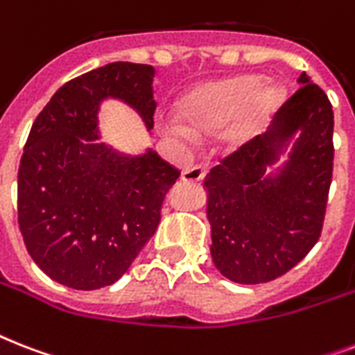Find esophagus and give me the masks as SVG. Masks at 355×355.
Wrapping results in <instances>:
<instances>
[{
  "label": "esophagus",
  "instance_id": "obj_1",
  "mask_svg": "<svg viewBox=\"0 0 355 355\" xmlns=\"http://www.w3.org/2000/svg\"><path fill=\"white\" fill-rule=\"evenodd\" d=\"M206 173H208V169H206L205 166H193L182 173V180L186 184L200 182V180L206 177Z\"/></svg>",
  "mask_w": 355,
  "mask_h": 355
}]
</instances>
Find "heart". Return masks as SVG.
Instances as JSON below:
<instances>
[{
    "label": "heart",
    "instance_id": "b5f03b06",
    "mask_svg": "<svg viewBox=\"0 0 355 355\" xmlns=\"http://www.w3.org/2000/svg\"><path fill=\"white\" fill-rule=\"evenodd\" d=\"M280 103V88L261 86L258 75H241L189 92L180 103V118L195 132H216L227 127L230 141H245L269 121ZM171 128L182 136L188 134L182 123L175 121Z\"/></svg>",
    "mask_w": 355,
    "mask_h": 355
}]
</instances>
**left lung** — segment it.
Instances as JSON below:
<instances>
[{"instance_id": "1", "label": "left lung", "mask_w": 355, "mask_h": 355, "mask_svg": "<svg viewBox=\"0 0 355 355\" xmlns=\"http://www.w3.org/2000/svg\"><path fill=\"white\" fill-rule=\"evenodd\" d=\"M265 136H254L206 175L211 258L237 284L276 280L319 241L334 173V110L324 90L298 77ZM297 130L290 162L263 179L284 141Z\"/></svg>"}]
</instances>
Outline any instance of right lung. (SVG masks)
<instances>
[{"label": "right lung", "instance_id": "1", "mask_svg": "<svg viewBox=\"0 0 355 355\" xmlns=\"http://www.w3.org/2000/svg\"><path fill=\"white\" fill-rule=\"evenodd\" d=\"M155 68L112 62L58 88L36 116L18 169V225L35 263L62 286L118 282L160 225L180 171L158 153L123 158L97 139L105 97L132 105L153 128Z\"/></svg>", "mask_w": 355, "mask_h": 355}]
</instances>
